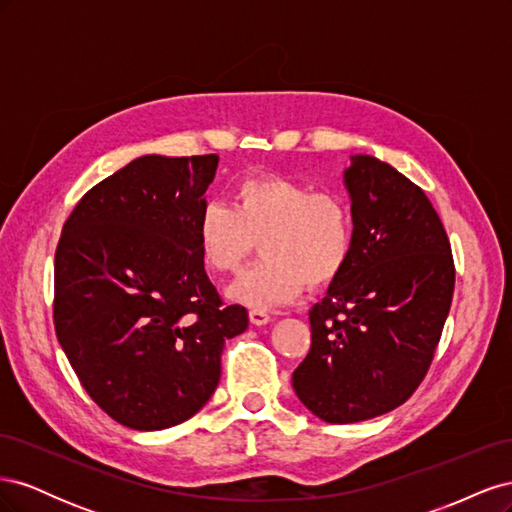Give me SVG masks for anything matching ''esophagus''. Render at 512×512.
Instances as JSON below:
<instances>
[{
	"label": "esophagus",
	"mask_w": 512,
	"mask_h": 512,
	"mask_svg": "<svg viewBox=\"0 0 512 512\" xmlns=\"http://www.w3.org/2000/svg\"><path fill=\"white\" fill-rule=\"evenodd\" d=\"M250 322L254 327H262V324L271 322V314L265 312V309H250Z\"/></svg>",
	"instance_id": "1"
}]
</instances>
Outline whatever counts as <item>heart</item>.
<instances>
[{
    "mask_svg": "<svg viewBox=\"0 0 512 512\" xmlns=\"http://www.w3.org/2000/svg\"><path fill=\"white\" fill-rule=\"evenodd\" d=\"M194 232L200 258L215 273L237 271L258 241L262 260L226 294L245 307L271 309L297 299L307 284L337 280L354 247V215L342 194L262 175L237 185L232 207L205 203Z\"/></svg>",
    "mask_w": 512,
    "mask_h": 512,
    "instance_id": "b5f03b06",
    "label": "heart"
}]
</instances>
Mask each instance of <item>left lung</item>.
<instances>
[{
	"instance_id": "1",
	"label": "left lung",
	"mask_w": 512,
	"mask_h": 512,
	"mask_svg": "<svg viewBox=\"0 0 512 512\" xmlns=\"http://www.w3.org/2000/svg\"><path fill=\"white\" fill-rule=\"evenodd\" d=\"M348 265L309 312L312 348L294 369L301 404L327 423L391 412L416 391L451 309L455 265L425 192L374 156H352Z\"/></svg>"
}]
</instances>
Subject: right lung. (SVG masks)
<instances>
[{
  "mask_svg": "<svg viewBox=\"0 0 512 512\" xmlns=\"http://www.w3.org/2000/svg\"><path fill=\"white\" fill-rule=\"evenodd\" d=\"M220 158L141 156L74 207L55 252V331L89 397L138 431L179 425L218 389L226 339L247 329L222 305L196 218Z\"/></svg>",
  "mask_w": 512,
  "mask_h": 512,
  "instance_id": "obj_1",
  "label": "right lung"
}]
</instances>
